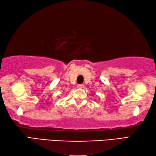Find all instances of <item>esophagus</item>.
Listing matches in <instances>:
<instances>
[{"mask_svg":"<svg viewBox=\"0 0 156 156\" xmlns=\"http://www.w3.org/2000/svg\"><path fill=\"white\" fill-rule=\"evenodd\" d=\"M84 87V84H78V88H82Z\"/></svg>","mask_w":156,"mask_h":156,"instance_id":"obj_1","label":"esophagus"}]
</instances>
